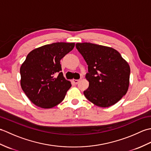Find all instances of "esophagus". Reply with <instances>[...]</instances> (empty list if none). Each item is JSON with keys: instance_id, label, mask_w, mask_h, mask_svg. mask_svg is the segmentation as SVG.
<instances>
[{"instance_id": "34e87169", "label": "esophagus", "mask_w": 151, "mask_h": 151, "mask_svg": "<svg viewBox=\"0 0 151 151\" xmlns=\"http://www.w3.org/2000/svg\"><path fill=\"white\" fill-rule=\"evenodd\" d=\"M79 82H80V80H75V79L73 80V82L75 84H77Z\"/></svg>"}]
</instances>
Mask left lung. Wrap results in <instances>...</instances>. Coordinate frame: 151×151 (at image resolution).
Listing matches in <instances>:
<instances>
[{
	"instance_id": "left-lung-1",
	"label": "left lung",
	"mask_w": 151,
	"mask_h": 151,
	"mask_svg": "<svg viewBox=\"0 0 151 151\" xmlns=\"http://www.w3.org/2000/svg\"><path fill=\"white\" fill-rule=\"evenodd\" d=\"M76 47L88 65L86 78L89 87L84 91L86 99L102 108L117 103L129 89V63L111 47L91 43H78Z\"/></svg>"
}]
</instances>
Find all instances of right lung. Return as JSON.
<instances>
[{
    "label": "right lung",
    "instance_id": "obj_1",
    "mask_svg": "<svg viewBox=\"0 0 151 151\" xmlns=\"http://www.w3.org/2000/svg\"><path fill=\"white\" fill-rule=\"evenodd\" d=\"M75 43L58 42L32 50L20 68L21 86L29 100L48 109L60 104L71 86L63 77L60 60L71 51ZM58 73L57 78L55 75Z\"/></svg>",
    "mask_w": 151,
    "mask_h": 151
}]
</instances>
